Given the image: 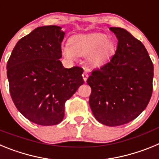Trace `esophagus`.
Masks as SVG:
<instances>
[{
    "label": "esophagus",
    "mask_w": 159,
    "mask_h": 159,
    "mask_svg": "<svg viewBox=\"0 0 159 159\" xmlns=\"http://www.w3.org/2000/svg\"><path fill=\"white\" fill-rule=\"evenodd\" d=\"M82 76H83V79H84V80L85 81V82H86L87 80H88V73H87L86 71H84V72L83 73Z\"/></svg>",
    "instance_id": "esophagus-1"
}]
</instances>
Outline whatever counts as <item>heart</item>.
Instances as JSON below:
<instances>
[{
  "instance_id": "obj_1",
  "label": "heart",
  "mask_w": 159,
  "mask_h": 159,
  "mask_svg": "<svg viewBox=\"0 0 159 159\" xmlns=\"http://www.w3.org/2000/svg\"><path fill=\"white\" fill-rule=\"evenodd\" d=\"M114 52V45L102 33L75 35L70 38L69 45L62 46V53L68 59L76 55L87 56L88 64L92 67H100L107 61Z\"/></svg>"
}]
</instances>
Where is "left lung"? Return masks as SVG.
I'll return each instance as SVG.
<instances>
[{
    "label": "left lung",
    "mask_w": 159,
    "mask_h": 159,
    "mask_svg": "<svg viewBox=\"0 0 159 159\" xmlns=\"http://www.w3.org/2000/svg\"><path fill=\"white\" fill-rule=\"evenodd\" d=\"M118 46L116 54L92 71L89 104L102 124L117 127L134 120L148 105L153 91L154 65L141 41L122 28L111 27Z\"/></svg>",
    "instance_id": "left-lung-1"
}]
</instances>
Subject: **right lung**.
<instances>
[{
    "label": "right lung",
    "mask_w": 159,
    "mask_h": 159,
    "mask_svg": "<svg viewBox=\"0 0 159 159\" xmlns=\"http://www.w3.org/2000/svg\"><path fill=\"white\" fill-rule=\"evenodd\" d=\"M61 27H38L16 43L7 63L9 92L14 104L32 123L57 125L64 104L84 84L83 68H65L60 62Z\"/></svg>",
    "instance_id": "obj_1"
}]
</instances>
